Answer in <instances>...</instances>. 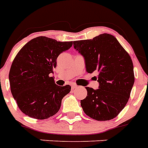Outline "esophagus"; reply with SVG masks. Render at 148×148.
Returning a JSON list of instances; mask_svg holds the SVG:
<instances>
[{"label": "esophagus", "mask_w": 148, "mask_h": 148, "mask_svg": "<svg viewBox=\"0 0 148 148\" xmlns=\"http://www.w3.org/2000/svg\"><path fill=\"white\" fill-rule=\"evenodd\" d=\"M77 88V84H71V88L72 89H75V88Z\"/></svg>", "instance_id": "obj_1"}]
</instances>
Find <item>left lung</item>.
I'll use <instances>...</instances> for the list:
<instances>
[{"instance_id":"8db88e82","label":"left lung","mask_w":148,"mask_h":148,"mask_svg":"<svg viewBox=\"0 0 148 148\" xmlns=\"http://www.w3.org/2000/svg\"><path fill=\"white\" fill-rule=\"evenodd\" d=\"M74 48L85 59L88 73L99 88L87 87L88 95L81 101L84 112L96 121H109L126 106L134 83L131 56L113 35L102 34L90 40L74 41Z\"/></svg>"}]
</instances>
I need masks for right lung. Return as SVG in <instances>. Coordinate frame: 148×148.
<instances>
[{
    "mask_svg": "<svg viewBox=\"0 0 148 148\" xmlns=\"http://www.w3.org/2000/svg\"><path fill=\"white\" fill-rule=\"evenodd\" d=\"M73 41L60 42L38 37L27 42L13 60L9 72L10 91L20 110L35 119H47L60 110L71 86L55 84L53 68L57 58L71 47Z\"/></svg>",
    "mask_w": 148,
    "mask_h": 148,
    "instance_id": "1",
    "label": "right lung"
}]
</instances>
